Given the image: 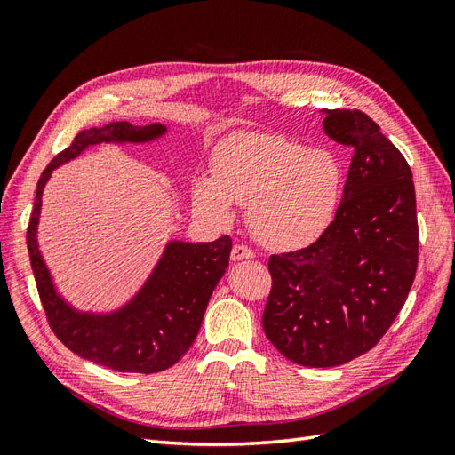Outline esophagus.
<instances>
[{"instance_id": "34e87169", "label": "esophagus", "mask_w": 455, "mask_h": 455, "mask_svg": "<svg viewBox=\"0 0 455 455\" xmlns=\"http://www.w3.org/2000/svg\"><path fill=\"white\" fill-rule=\"evenodd\" d=\"M251 258H254V251H251L249 246H244V244H235L231 249V259L233 261H239V259H251Z\"/></svg>"}]
</instances>
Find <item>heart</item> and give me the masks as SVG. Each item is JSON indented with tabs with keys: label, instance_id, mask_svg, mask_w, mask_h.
<instances>
[{
	"label": "heart",
	"instance_id": "1",
	"mask_svg": "<svg viewBox=\"0 0 455 455\" xmlns=\"http://www.w3.org/2000/svg\"><path fill=\"white\" fill-rule=\"evenodd\" d=\"M343 186L338 159L271 132H243L220 144L212 178L191 180L196 211L216 226L233 222V203L246 206L254 237L271 251H299L332 224Z\"/></svg>",
	"mask_w": 455,
	"mask_h": 455
}]
</instances>
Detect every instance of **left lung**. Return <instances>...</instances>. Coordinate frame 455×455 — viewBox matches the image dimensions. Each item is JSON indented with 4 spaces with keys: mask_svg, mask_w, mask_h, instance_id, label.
I'll use <instances>...</instances> for the list:
<instances>
[{
    "mask_svg": "<svg viewBox=\"0 0 455 455\" xmlns=\"http://www.w3.org/2000/svg\"><path fill=\"white\" fill-rule=\"evenodd\" d=\"M324 132L353 148L334 222L319 241L269 258L264 332L311 368L368 353L401 313L418 269L416 189L404 156L361 109H326Z\"/></svg>",
    "mask_w": 455,
    "mask_h": 455,
    "instance_id": "1",
    "label": "left lung"
}]
</instances>
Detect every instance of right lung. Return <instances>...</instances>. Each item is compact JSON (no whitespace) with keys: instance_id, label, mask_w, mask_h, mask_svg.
Instances as JSON below:
<instances>
[{"instance_id":"1","label":"right lung","mask_w":455,"mask_h":455,"mask_svg":"<svg viewBox=\"0 0 455 455\" xmlns=\"http://www.w3.org/2000/svg\"><path fill=\"white\" fill-rule=\"evenodd\" d=\"M164 131L167 129L159 123L134 127L127 121H116L100 129L77 132L72 144L41 172L26 231L39 299L54 336L81 359L117 371L156 374L182 359L197 338L214 286L229 266L231 239L224 235L212 243L172 241L142 291L125 307L109 315L79 313L54 291L49 269L37 249L41 196L52 169L77 157L89 146L149 142Z\"/></svg>"}]
</instances>
